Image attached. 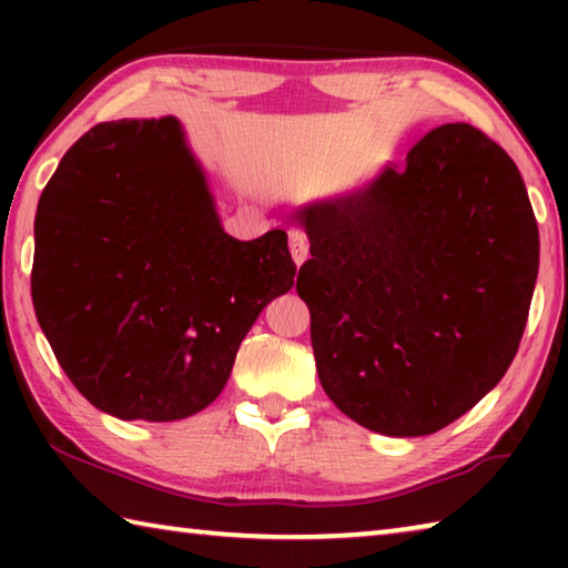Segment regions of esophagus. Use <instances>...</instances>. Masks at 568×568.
I'll return each mask as SVG.
<instances>
[{
	"label": "esophagus",
	"mask_w": 568,
	"mask_h": 568,
	"mask_svg": "<svg viewBox=\"0 0 568 568\" xmlns=\"http://www.w3.org/2000/svg\"><path fill=\"white\" fill-rule=\"evenodd\" d=\"M291 255H293L297 267H301L307 257V240L303 233H297V230H293L291 233Z\"/></svg>",
	"instance_id": "obj_1"
}]
</instances>
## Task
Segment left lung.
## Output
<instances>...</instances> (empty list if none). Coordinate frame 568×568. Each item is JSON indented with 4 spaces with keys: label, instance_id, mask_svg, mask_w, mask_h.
<instances>
[{
    "label": "left lung",
    "instance_id": "8db88e82",
    "mask_svg": "<svg viewBox=\"0 0 568 568\" xmlns=\"http://www.w3.org/2000/svg\"><path fill=\"white\" fill-rule=\"evenodd\" d=\"M318 378L345 416L428 436L511 365L538 273L521 172L466 122L440 124L355 195L297 210Z\"/></svg>",
    "mask_w": 568,
    "mask_h": 568
}]
</instances>
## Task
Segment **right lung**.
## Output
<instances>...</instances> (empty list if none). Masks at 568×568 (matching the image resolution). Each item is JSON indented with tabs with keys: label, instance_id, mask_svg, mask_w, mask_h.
Instances as JSON below:
<instances>
[{
	"label": "right lung",
	"instance_id": "right-lung-1",
	"mask_svg": "<svg viewBox=\"0 0 568 568\" xmlns=\"http://www.w3.org/2000/svg\"><path fill=\"white\" fill-rule=\"evenodd\" d=\"M293 281L283 230L247 243L223 233L172 118L94 124L37 205V321L72 386L122 420L210 406L240 341Z\"/></svg>",
	"mask_w": 568,
	"mask_h": 568
}]
</instances>
